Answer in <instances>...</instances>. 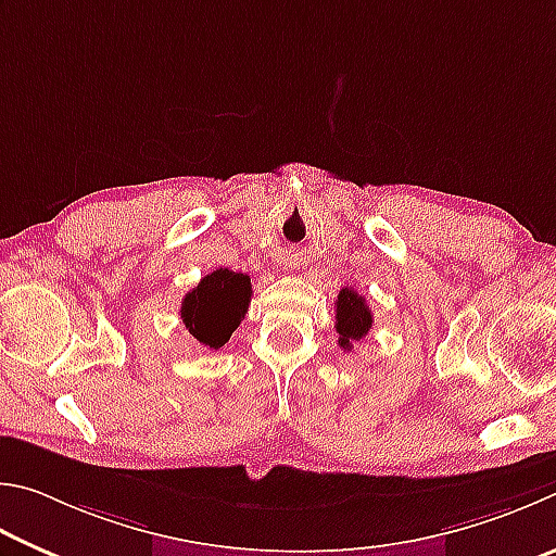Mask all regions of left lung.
<instances>
[{
	"instance_id": "left-lung-1",
	"label": "left lung",
	"mask_w": 556,
	"mask_h": 556,
	"mask_svg": "<svg viewBox=\"0 0 556 556\" xmlns=\"http://www.w3.org/2000/svg\"><path fill=\"white\" fill-rule=\"evenodd\" d=\"M337 334H339V346L344 352H352L354 342H362L368 334V329L374 327V315L366 305V298L358 295L354 288H342L337 298Z\"/></svg>"
}]
</instances>
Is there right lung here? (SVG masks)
Returning <instances> with one entry per match:
<instances>
[{
    "label": "right lung",
    "mask_w": 556,
    "mask_h": 556,
    "mask_svg": "<svg viewBox=\"0 0 556 556\" xmlns=\"http://www.w3.org/2000/svg\"><path fill=\"white\" fill-rule=\"evenodd\" d=\"M249 303L251 278L229 268H217L182 298L180 317L200 346L219 349L241 325Z\"/></svg>",
    "instance_id": "add662e5"
}]
</instances>
